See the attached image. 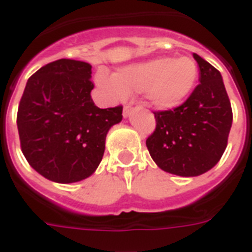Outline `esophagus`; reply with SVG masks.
<instances>
[{
  "instance_id": "obj_1",
  "label": "esophagus",
  "mask_w": 252,
  "mask_h": 252,
  "mask_svg": "<svg viewBox=\"0 0 252 252\" xmlns=\"http://www.w3.org/2000/svg\"><path fill=\"white\" fill-rule=\"evenodd\" d=\"M132 109H133V107L130 104H126L124 105V109H123V115H124V118H126V116H129L130 112H132Z\"/></svg>"
}]
</instances>
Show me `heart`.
Returning <instances> with one entry per match:
<instances>
[{
	"label": "heart",
	"instance_id": "obj_1",
	"mask_svg": "<svg viewBox=\"0 0 252 252\" xmlns=\"http://www.w3.org/2000/svg\"><path fill=\"white\" fill-rule=\"evenodd\" d=\"M198 79L194 59L181 57L155 58L119 68L115 75L97 74L99 87L115 100L126 99L128 92H145L149 104L172 109L185 100Z\"/></svg>",
	"mask_w": 252,
	"mask_h": 252
}]
</instances>
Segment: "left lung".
I'll list each match as a JSON object with an SVG mask.
<instances>
[{
  "instance_id": "1",
  "label": "left lung",
  "mask_w": 252,
  "mask_h": 252,
  "mask_svg": "<svg viewBox=\"0 0 252 252\" xmlns=\"http://www.w3.org/2000/svg\"><path fill=\"white\" fill-rule=\"evenodd\" d=\"M199 84L181 105L156 111L147 148L158 168L182 177L210 170L227 147L233 111L220 72L197 54Z\"/></svg>"
}]
</instances>
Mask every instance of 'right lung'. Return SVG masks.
<instances>
[{
	"label": "right lung",
	"instance_id": "right-lung-1",
	"mask_svg": "<svg viewBox=\"0 0 252 252\" xmlns=\"http://www.w3.org/2000/svg\"><path fill=\"white\" fill-rule=\"evenodd\" d=\"M91 64L58 59L29 78L17 113L21 149L32 168L50 181L71 184L100 164L109 128L123 107L101 109L91 99Z\"/></svg>",
	"mask_w": 252,
	"mask_h": 252
}]
</instances>
